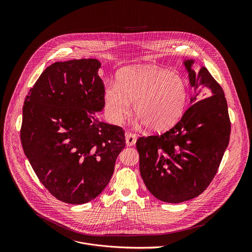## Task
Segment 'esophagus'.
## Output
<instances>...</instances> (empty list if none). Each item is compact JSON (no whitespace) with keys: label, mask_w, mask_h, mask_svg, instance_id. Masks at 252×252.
Returning a JSON list of instances; mask_svg holds the SVG:
<instances>
[{"label":"esophagus","mask_w":252,"mask_h":252,"mask_svg":"<svg viewBox=\"0 0 252 252\" xmlns=\"http://www.w3.org/2000/svg\"><path fill=\"white\" fill-rule=\"evenodd\" d=\"M137 141V136L133 133H127L126 134V144L129 146H132L136 144Z\"/></svg>","instance_id":"34e87169"}]
</instances>
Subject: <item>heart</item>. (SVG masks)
Masks as SVG:
<instances>
[{
  "label": "heart",
  "mask_w": 252,
  "mask_h": 252,
  "mask_svg": "<svg viewBox=\"0 0 252 252\" xmlns=\"http://www.w3.org/2000/svg\"><path fill=\"white\" fill-rule=\"evenodd\" d=\"M189 97L188 83L181 75L155 67L129 68L108 84L104 99L110 118L119 122L134 102L135 115L153 132L172 128L183 114Z\"/></svg>",
  "instance_id": "1"
}]
</instances>
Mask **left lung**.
<instances>
[{"mask_svg":"<svg viewBox=\"0 0 252 252\" xmlns=\"http://www.w3.org/2000/svg\"><path fill=\"white\" fill-rule=\"evenodd\" d=\"M184 64L194 88L189 108L167 132L140 137L136 143L145 186L160 201L175 204L193 199L208 188L231 132L227 101L220 84L207 68L195 72L191 70L192 60Z\"/></svg>","mask_w":252,"mask_h":252,"instance_id":"left-lung-1","label":"left lung"}]
</instances>
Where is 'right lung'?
I'll return each mask as SVG.
<instances>
[{
    "mask_svg": "<svg viewBox=\"0 0 252 252\" xmlns=\"http://www.w3.org/2000/svg\"><path fill=\"white\" fill-rule=\"evenodd\" d=\"M95 59L56 62L31 88L20 139L37 179L59 201L80 205L108 185L125 132L100 121L105 84Z\"/></svg>",
    "mask_w": 252,
    "mask_h": 252,
    "instance_id": "obj_1",
    "label": "right lung"
}]
</instances>
